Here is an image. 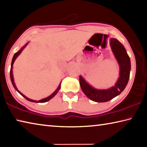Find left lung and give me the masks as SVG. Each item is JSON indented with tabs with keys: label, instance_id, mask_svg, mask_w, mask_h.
Listing matches in <instances>:
<instances>
[{
	"label": "left lung",
	"instance_id": "obj_1",
	"mask_svg": "<svg viewBox=\"0 0 147 147\" xmlns=\"http://www.w3.org/2000/svg\"><path fill=\"white\" fill-rule=\"evenodd\" d=\"M110 46L119 67V77L113 87L107 89H95L80 76V85L82 91L90 100L96 102H106L121 94L129 80L131 64L125 47L118 40L113 38L110 40Z\"/></svg>",
	"mask_w": 147,
	"mask_h": 147
}]
</instances>
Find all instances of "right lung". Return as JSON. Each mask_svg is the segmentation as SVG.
Returning <instances> with one entry per match:
<instances>
[{
  "label": "right lung",
  "mask_w": 147,
  "mask_h": 147,
  "mask_svg": "<svg viewBox=\"0 0 147 147\" xmlns=\"http://www.w3.org/2000/svg\"><path fill=\"white\" fill-rule=\"evenodd\" d=\"M28 44V42L27 44H26L22 48H21V49L18 51H17V53H15V55H14V56H13V59H12V62H11V69H10V78H11V83H12V84H13V87H14V88L15 89V90H17V91L19 93V94H20L22 96L24 97V98H25L26 100H28V101H31V102H35V103H45V102H46V101H48L49 100H50L51 99V98H53V97L55 96L58 93V92L59 91V90H60V87H61V82H60V84H59V85H58V87H57V89H56L55 90V92H53L51 94L50 96H49L48 97H47V98H44V99H42V100H38V101H36V100H31V99H29V98H28V97H26L25 95H24L22 92H20L19 90H18V89L17 88V87H16V85H15V82H14V78H13V63H14V62H15V60L17 59V58L18 57V55H19L21 53H22V51L24 50V48L27 46V45Z\"/></svg>",
  "instance_id": "obj_1"
}]
</instances>
